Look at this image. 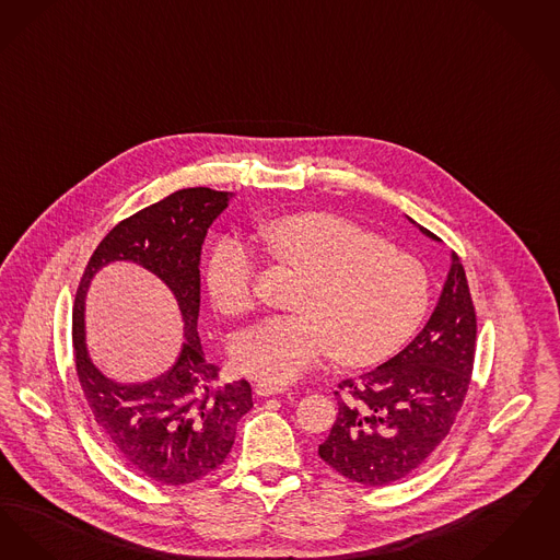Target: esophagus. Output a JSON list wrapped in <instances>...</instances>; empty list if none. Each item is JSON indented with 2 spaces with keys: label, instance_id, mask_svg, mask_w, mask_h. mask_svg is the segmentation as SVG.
Wrapping results in <instances>:
<instances>
[{
  "label": "esophagus",
  "instance_id": "1",
  "mask_svg": "<svg viewBox=\"0 0 560 560\" xmlns=\"http://www.w3.org/2000/svg\"><path fill=\"white\" fill-rule=\"evenodd\" d=\"M284 390H287L284 385H271V383H259V385H255V393H257V395H261V397L280 395V393H284Z\"/></svg>",
  "mask_w": 560,
  "mask_h": 560
}]
</instances>
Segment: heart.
I'll return each instance as SVG.
<instances>
[{
  "label": "heart",
  "mask_w": 560,
  "mask_h": 560,
  "mask_svg": "<svg viewBox=\"0 0 560 560\" xmlns=\"http://www.w3.org/2000/svg\"><path fill=\"white\" fill-rule=\"evenodd\" d=\"M273 261L307 276L296 316H271L243 330L234 364L257 381L287 385L322 353L345 365L374 364L406 341L429 305V278L412 255L330 213H296L259 225ZM255 253L238 234L219 238L207 289L223 316L253 307Z\"/></svg>",
  "instance_id": "b5f03b06"
}]
</instances>
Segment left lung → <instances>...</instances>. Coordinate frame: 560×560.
I'll list each match as a JSON object with an SVG mask.
<instances>
[{
	"label": "left lung",
	"mask_w": 560,
	"mask_h": 560,
	"mask_svg": "<svg viewBox=\"0 0 560 560\" xmlns=\"http://www.w3.org/2000/svg\"><path fill=\"white\" fill-rule=\"evenodd\" d=\"M475 347V305L452 253L438 305L416 339L389 362L339 385V416L319 458L362 486H389L410 475L450 433L470 385Z\"/></svg>",
	"instance_id": "left-lung-1"
}]
</instances>
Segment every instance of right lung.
<instances>
[{
  "instance_id": "obj_1",
  "label": "right lung",
  "mask_w": 560,
  "mask_h": 560,
  "mask_svg": "<svg viewBox=\"0 0 560 560\" xmlns=\"http://www.w3.org/2000/svg\"><path fill=\"white\" fill-rule=\"evenodd\" d=\"M232 192L186 188L117 223L97 244L73 307L74 370L97 427L122 458L161 486H186L228 458L236 424L253 408L246 381L215 387L219 368L198 339L200 250L209 225ZM131 260L172 291L185 322L183 351L167 373L144 384H119L91 362L84 342V299L96 271Z\"/></svg>"
}]
</instances>
